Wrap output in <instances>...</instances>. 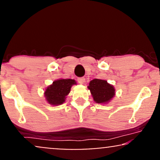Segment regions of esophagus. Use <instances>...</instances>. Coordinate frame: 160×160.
Listing matches in <instances>:
<instances>
[{
    "label": "esophagus",
    "mask_w": 160,
    "mask_h": 160,
    "mask_svg": "<svg viewBox=\"0 0 160 160\" xmlns=\"http://www.w3.org/2000/svg\"><path fill=\"white\" fill-rule=\"evenodd\" d=\"M78 82L81 84H83L84 83V82H85V78H84V77H81V78H78Z\"/></svg>",
    "instance_id": "obj_1"
}]
</instances>
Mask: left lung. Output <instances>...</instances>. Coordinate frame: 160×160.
<instances>
[{
	"instance_id": "8db88e82",
	"label": "left lung",
	"mask_w": 160,
	"mask_h": 160,
	"mask_svg": "<svg viewBox=\"0 0 160 160\" xmlns=\"http://www.w3.org/2000/svg\"><path fill=\"white\" fill-rule=\"evenodd\" d=\"M88 88L91 91L93 100L99 104L109 102L115 95L114 86L108 84L106 80L95 78L90 82Z\"/></svg>"
}]
</instances>
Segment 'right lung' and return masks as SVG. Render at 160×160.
<instances>
[{
	"instance_id": "add662e5",
	"label": "right lung",
	"mask_w": 160,
	"mask_h": 160,
	"mask_svg": "<svg viewBox=\"0 0 160 160\" xmlns=\"http://www.w3.org/2000/svg\"><path fill=\"white\" fill-rule=\"evenodd\" d=\"M76 84L74 79H58L46 89L44 94L46 101L52 106H59L65 102L67 96L70 92L71 87Z\"/></svg>"
}]
</instances>
